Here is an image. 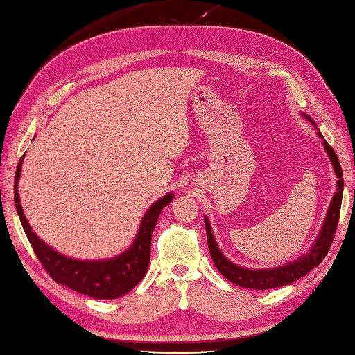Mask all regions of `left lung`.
Returning a JSON list of instances; mask_svg holds the SVG:
<instances>
[{
  "mask_svg": "<svg viewBox=\"0 0 355 355\" xmlns=\"http://www.w3.org/2000/svg\"><path fill=\"white\" fill-rule=\"evenodd\" d=\"M320 137L322 133H319ZM323 147L327 150V153L331 159L332 165H334L336 175L338 178L337 180V191L332 198L331 207L328 209L327 219H324L323 228L317 239L314 247L309 250L306 256L299 257L295 262L286 263L284 266H279V268L272 270H247L241 268V266L234 265L233 262L222 254L218 243L214 241V236L211 233V227H209V222L205 219V230H207V241H208V248L209 254H211L213 262L216 268L220 271L223 277H227L233 284L250 288V289H271V288H279L293 284L294 280L305 276L311 270L315 268L317 265L322 263V260L327 257L328 251L331 248V243L334 241L336 230L338 225V218H340V207H342V194H343V173L342 167H340L338 157L336 155L334 148H332L329 144L324 141Z\"/></svg>",
  "mask_w": 355,
  "mask_h": 355,
  "instance_id": "left-lung-1",
  "label": "left lung"
}]
</instances>
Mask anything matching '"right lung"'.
<instances>
[{"label": "right lung", "instance_id": "1", "mask_svg": "<svg viewBox=\"0 0 355 355\" xmlns=\"http://www.w3.org/2000/svg\"><path fill=\"white\" fill-rule=\"evenodd\" d=\"M23 159L24 156L19 159L15 173V184H13L15 207L21 225H23L24 233L35 251V256L38 257L42 268L47 271L49 276L56 284L69 286L78 293L95 299H116L128 293L130 289H133L146 276L150 262L151 234H153L162 208L167 207L173 200V194H167L150 207L147 214L144 216L132 248H128L124 254L110 260H98V262L73 260L60 254L40 241L26 220L18 196V180Z\"/></svg>", "mask_w": 355, "mask_h": 355}]
</instances>
